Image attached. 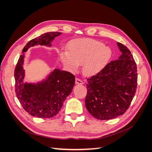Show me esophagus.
Here are the masks:
<instances>
[{"instance_id": "obj_1", "label": "esophagus", "mask_w": 152, "mask_h": 152, "mask_svg": "<svg viewBox=\"0 0 152 152\" xmlns=\"http://www.w3.org/2000/svg\"><path fill=\"white\" fill-rule=\"evenodd\" d=\"M75 83L77 84H83V82H82V80L80 79H79V78H76L75 79Z\"/></svg>"}]
</instances>
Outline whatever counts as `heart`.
I'll use <instances>...</instances> for the list:
<instances>
[{
  "label": "heart",
  "instance_id": "obj_1",
  "mask_svg": "<svg viewBox=\"0 0 152 152\" xmlns=\"http://www.w3.org/2000/svg\"><path fill=\"white\" fill-rule=\"evenodd\" d=\"M68 50H58L61 61L70 70H76L83 64V72L87 75L97 73L110 56V50L96 40L76 39L68 44Z\"/></svg>",
  "mask_w": 152,
  "mask_h": 152
}]
</instances>
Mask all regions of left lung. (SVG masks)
Returning a JSON list of instances; mask_svg holds the SVG:
<instances>
[{
  "mask_svg": "<svg viewBox=\"0 0 152 152\" xmlns=\"http://www.w3.org/2000/svg\"><path fill=\"white\" fill-rule=\"evenodd\" d=\"M122 52L118 59L106 65L87 78L85 99L88 112L99 120H109L125 113L137 89L136 63L126 46L117 42Z\"/></svg>",
  "mask_w": 152,
  "mask_h": 152,
  "instance_id": "1",
  "label": "left lung"
}]
</instances>
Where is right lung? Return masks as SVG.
Wrapping results in <instances>:
<instances>
[{
	"label": "right lung",
	"mask_w": 152,
	"mask_h": 152,
	"mask_svg": "<svg viewBox=\"0 0 152 152\" xmlns=\"http://www.w3.org/2000/svg\"><path fill=\"white\" fill-rule=\"evenodd\" d=\"M61 32H47L30 40L22 50L15 70V92L22 107L32 116L52 118L59 113L67 96L75 84V76L59 69L50 73L47 79L37 84L24 83V53L35 45L50 46L55 37Z\"/></svg>",
	"instance_id": "obj_1"
}]
</instances>
